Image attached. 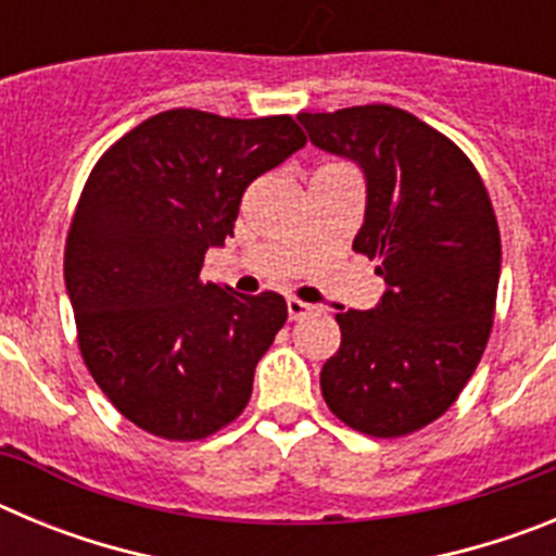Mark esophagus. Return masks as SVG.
I'll use <instances>...</instances> for the list:
<instances>
[{
    "label": "esophagus",
    "instance_id": "esophagus-1",
    "mask_svg": "<svg viewBox=\"0 0 556 556\" xmlns=\"http://www.w3.org/2000/svg\"><path fill=\"white\" fill-rule=\"evenodd\" d=\"M287 308H289V320H303V317H306V314H312L317 306L298 301V298H289Z\"/></svg>",
    "mask_w": 556,
    "mask_h": 556
}]
</instances>
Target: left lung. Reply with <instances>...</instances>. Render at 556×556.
I'll use <instances>...</instances> for the list:
<instances>
[{
    "mask_svg": "<svg viewBox=\"0 0 556 556\" xmlns=\"http://www.w3.org/2000/svg\"><path fill=\"white\" fill-rule=\"evenodd\" d=\"M298 122L365 175L353 250L378 258L387 283L372 308L337 314L342 345L323 365V397L362 434H412L454 404L493 328L501 236L488 189L454 141L401 108Z\"/></svg>",
    "mask_w": 556,
    "mask_h": 556,
    "instance_id": "obj_1",
    "label": "left lung"
}]
</instances>
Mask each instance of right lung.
I'll list each match as a JSON object with an SVG mask.
<instances>
[{"instance_id": "right-lung-1", "label": "right lung", "mask_w": 556, "mask_h": 556, "mask_svg": "<svg viewBox=\"0 0 556 556\" xmlns=\"http://www.w3.org/2000/svg\"><path fill=\"white\" fill-rule=\"evenodd\" d=\"M306 144L292 116L175 108L97 161L66 239V292L86 367L111 404L164 440L242 415L258 358L287 323L281 294L203 283L242 194Z\"/></svg>"}]
</instances>
